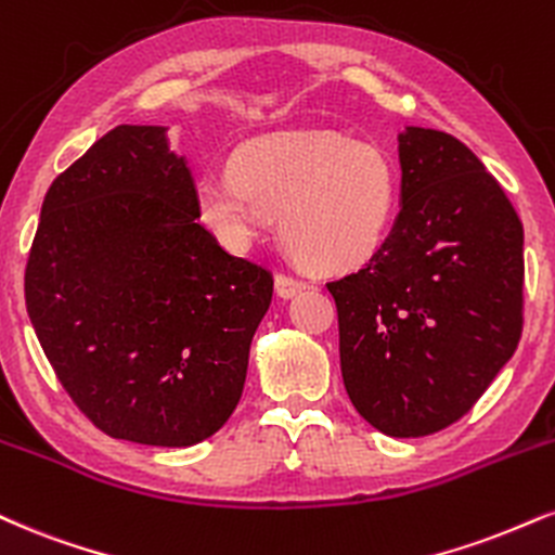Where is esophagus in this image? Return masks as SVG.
Segmentation results:
<instances>
[{
	"instance_id": "obj_1",
	"label": "esophagus",
	"mask_w": 555,
	"mask_h": 555,
	"mask_svg": "<svg viewBox=\"0 0 555 555\" xmlns=\"http://www.w3.org/2000/svg\"><path fill=\"white\" fill-rule=\"evenodd\" d=\"M307 286L305 279L289 276V273H276V295L279 297H295Z\"/></svg>"
}]
</instances>
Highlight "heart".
<instances>
[{
	"label": "heart",
	"instance_id": "heart-1",
	"mask_svg": "<svg viewBox=\"0 0 555 555\" xmlns=\"http://www.w3.org/2000/svg\"><path fill=\"white\" fill-rule=\"evenodd\" d=\"M198 211L224 243L245 245L269 219L315 271H349L383 248L398 214V170L370 142L336 131L276 133L243 144L230 172L206 176Z\"/></svg>",
	"mask_w": 555,
	"mask_h": 555
}]
</instances>
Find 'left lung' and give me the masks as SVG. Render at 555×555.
I'll list each match as a JSON object with an SVG mask.
<instances>
[{"label": "left lung", "mask_w": 555, "mask_h": 555, "mask_svg": "<svg viewBox=\"0 0 555 555\" xmlns=\"http://www.w3.org/2000/svg\"><path fill=\"white\" fill-rule=\"evenodd\" d=\"M400 214L362 269L328 282L353 409L390 437L463 418L522 336V222L460 139L398 137Z\"/></svg>", "instance_id": "left-lung-1"}]
</instances>
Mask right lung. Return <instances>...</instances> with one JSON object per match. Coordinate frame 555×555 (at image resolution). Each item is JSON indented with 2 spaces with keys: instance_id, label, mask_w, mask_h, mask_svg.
Segmentation results:
<instances>
[{
  "instance_id": "1",
  "label": "right lung",
  "mask_w": 555,
  "mask_h": 555,
  "mask_svg": "<svg viewBox=\"0 0 555 555\" xmlns=\"http://www.w3.org/2000/svg\"><path fill=\"white\" fill-rule=\"evenodd\" d=\"M159 126H116L46 191L25 305L72 403L108 437L191 447L243 396L269 269L219 248Z\"/></svg>"
}]
</instances>
